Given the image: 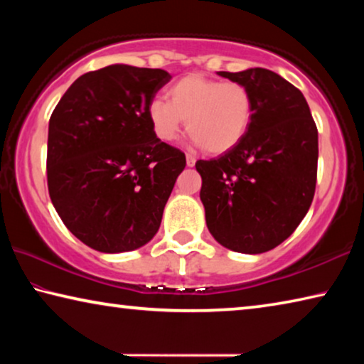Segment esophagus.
Returning <instances> with one entry per match:
<instances>
[{
    "mask_svg": "<svg viewBox=\"0 0 364 364\" xmlns=\"http://www.w3.org/2000/svg\"><path fill=\"white\" fill-rule=\"evenodd\" d=\"M186 165H188V167H194V165H196V159L193 156H189V154L186 156Z\"/></svg>",
    "mask_w": 364,
    "mask_h": 364,
    "instance_id": "esophagus-1",
    "label": "esophagus"
}]
</instances>
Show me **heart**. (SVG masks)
<instances>
[{"label": "heart", "instance_id": "1", "mask_svg": "<svg viewBox=\"0 0 364 364\" xmlns=\"http://www.w3.org/2000/svg\"><path fill=\"white\" fill-rule=\"evenodd\" d=\"M168 101L149 104L147 115L159 139H176L186 120L196 146L225 154L245 138L254 119V97L247 86L189 73L170 86Z\"/></svg>", "mask_w": 364, "mask_h": 364}]
</instances>
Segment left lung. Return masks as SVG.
<instances>
[{
	"mask_svg": "<svg viewBox=\"0 0 364 364\" xmlns=\"http://www.w3.org/2000/svg\"><path fill=\"white\" fill-rule=\"evenodd\" d=\"M247 86L254 119L218 159L197 160L207 228L223 247L263 254L291 236L311 205L318 130L301 91L268 69L218 72Z\"/></svg>",
	"mask_w": 364,
	"mask_h": 364,
	"instance_id": "left-lung-1",
	"label": "left lung"
}]
</instances>
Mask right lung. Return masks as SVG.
<instances>
[{
    "instance_id": "1",
    "label": "right lung",
    "mask_w": 364,
    "mask_h": 364,
    "mask_svg": "<svg viewBox=\"0 0 364 364\" xmlns=\"http://www.w3.org/2000/svg\"><path fill=\"white\" fill-rule=\"evenodd\" d=\"M170 80L162 69L107 65L78 77L49 119V197L67 230L97 252L149 242L186 167L147 115Z\"/></svg>"
}]
</instances>
